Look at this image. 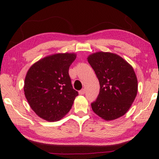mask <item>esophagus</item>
<instances>
[{"mask_svg": "<svg viewBox=\"0 0 159 159\" xmlns=\"http://www.w3.org/2000/svg\"><path fill=\"white\" fill-rule=\"evenodd\" d=\"M85 92H86V90L84 89H83L81 90L80 91H79V94L80 95H82V94H84V93H85Z\"/></svg>", "mask_w": 159, "mask_h": 159, "instance_id": "34e87169", "label": "esophagus"}]
</instances>
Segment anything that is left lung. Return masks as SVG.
Wrapping results in <instances>:
<instances>
[{"label":"left lung","mask_w":159,"mask_h":159,"mask_svg":"<svg viewBox=\"0 0 159 159\" xmlns=\"http://www.w3.org/2000/svg\"><path fill=\"white\" fill-rule=\"evenodd\" d=\"M100 84L93 111L106 121L120 118L129 111L137 94L138 84L133 66L121 56L97 52L87 58Z\"/></svg>","instance_id":"1"}]
</instances>
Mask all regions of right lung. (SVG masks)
<instances>
[{"mask_svg": "<svg viewBox=\"0 0 159 159\" xmlns=\"http://www.w3.org/2000/svg\"><path fill=\"white\" fill-rule=\"evenodd\" d=\"M75 53H57L34 62L28 70L24 92L31 109L48 122L62 119L71 109L78 93L69 75Z\"/></svg>", "mask_w": 159, "mask_h": 159, "instance_id": "add662e5", "label": "right lung"}]
</instances>
